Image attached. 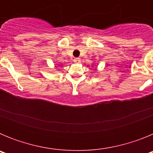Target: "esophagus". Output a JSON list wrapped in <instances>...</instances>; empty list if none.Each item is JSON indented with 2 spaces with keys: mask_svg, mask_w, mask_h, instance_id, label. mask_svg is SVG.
I'll list each match as a JSON object with an SVG mask.
<instances>
[{
  "mask_svg": "<svg viewBox=\"0 0 153 153\" xmlns=\"http://www.w3.org/2000/svg\"><path fill=\"white\" fill-rule=\"evenodd\" d=\"M74 61L75 63H80V59H79V58H75L74 60Z\"/></svg>",
  "mask_w": 153,
  "mask_h": 153,
  "instance_id": "1",
  "label": "esophagus"
}]
</instances>
